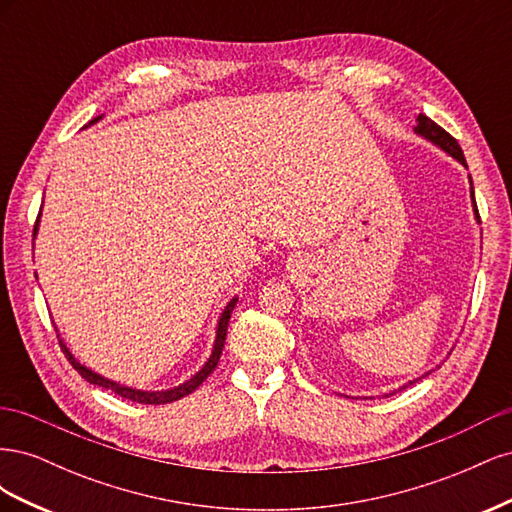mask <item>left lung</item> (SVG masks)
<instances>
[{"label":"left lung","instance_id":"1","mask_svg":"<svg viewBox=\"0 0 512 512\" xmlns=\"http://www.w3.org/2000/svg\"><path fill=\"white\" fill-rule=\"evenodd\" d=\"M414 132L418 134V136H423V138H427L429 143H433V145H438L442 151H446L448 156H453L457 162H461L463 166H468L466 164V158H463V151H461V147H459V143L455 141V138L448 134L444 128H440L436 121H431L429 117H425V115H418L416 117V126H414ZM470 196H472V205H474V213H476V220H480V215H478V207H476V200H474V188H472V179H470ZM429 374V371H427ZM425 374V376H427ZM412 384V382H410ZM406 389V386H404Z\"/></svg>","mask_w":512,"mask_h":512}]
</instances>
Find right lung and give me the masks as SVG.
I'll use <instances>...</instances> for the list:
<instances>
[{
  "label": "right lung",
  "instance_id": "add662e5",
  "mask_svg": "<svg viewBox=\"0 0 512 512\" xmlns=\"http://www.w3.org/2000/svg\"><path fill=\"white\" fill-rule=\"evenodd\" d=\"M100 119H102V117H96L91 123H96V121H100ZM91 123H89V126H91ZM38 222H40V215H38L36 226H34V237H36V232H38ZM237 301H239L237 297L230 299L228 305L224 307V312H222V316H220V320H218V329H215V342H213V350H211V356L207 359V363H205L203 367H200L190 380H185L183 384L173 386V389H168V391H138V389H132V386H123V384H119V382L108 380V378L96 374V371H91L89 367H85V365H81L79 361H76L74 354H72V352L68 350V346L64 344V339H61V337L57 335V337H59V346H61V350H64L66 359L72 363V367H74L76 371H79V374H81L89 384L102 386V389H111L115 395H119V397H123V399L136 401V404H151V406L170 404V401H177V399H181V397H185V395H190L192 391H196L198 386L207 380V376L211 374V371H213L215 367H218L220 354H222V348H224V342H226V331H228L230 314H232V309H235Z\"/></svg>",
  "mask_w": 512,
  "mask_h": 512
}]
</instances>
